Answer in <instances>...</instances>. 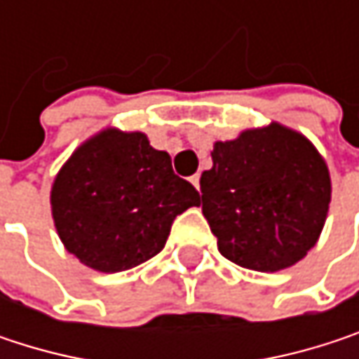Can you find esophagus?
<instances>
[{"mask_svg": "<svg viewBox=\"0 0 359 359\" xmlns=\"http://www.w3.org/2000/svg\"><path fill=\"white\" fill-rule=\"evenodd\" d=\"M191 182H193V187L199 191V175H193V177H191Z\"/></svg>", "mask_w": 359, "mask_h": 359, "instance_id": "1", "label": "esophagus"}]
</instances>
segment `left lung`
<instances>
[{
	"label": "left lung",
	"mask_w": 359,
	"mask_h": 359,
	"mask_svg": "<svg viewBox=\"0 0 359 359\" xmlns=\"http://www.w3.org/2000/svg\"><path fill=\"white\" fill-rule=\"evenodd\" d=\"M212 162L199 180L201 212L226 259L276 272L316 245L330 177L306 137L272 122L235 141H218Z\"/></svg>",
	"instance_id": "obj_1"
}]
</instances>
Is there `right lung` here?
I'll return each instance as SVG.
<instances>
[{
	"label": "right lung",
	"mask_w": 359,
	"mask_h": 359,
	"mask_svg": "<svg viewBox=\"0 0 359 359\" xmlns=\"http://www.w3.org/2000/svg\"><path fill=\"white\" fill-rule=\"evenodd\" d=\"M199 203L195 187L143 133H100L72 154L51 189L62 243L100 272H122L160 253L175 218Z\"/></svg>",
	"instance_id": "1"
}]
</instances>
